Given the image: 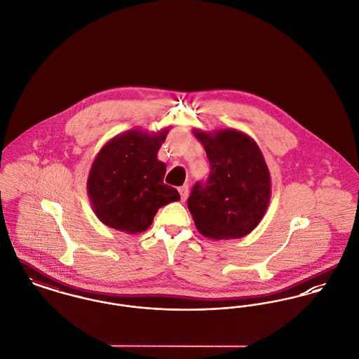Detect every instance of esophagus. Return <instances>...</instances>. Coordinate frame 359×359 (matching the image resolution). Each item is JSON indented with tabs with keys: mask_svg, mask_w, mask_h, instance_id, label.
<instances>
[{
	"mask_svg": "<svg viewBox=\"0 0 359 359\" xmlns=\"http://www.w3.org/2000/svg\"><path fill=\"white\" fill-rule=\"evenodd\" d=\"M178 191H180V194H181V200H182V201H185V200L188 198L189 196L188 185H184V187H181V188L178 189Z\"/></svg>",
	"mask_w": 359,
	"mask_h": 359,
	"instance_id": "esophagus-1",
	"label": "esophagus"
}]
</instances>
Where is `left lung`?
<instances>
[{"label": "left lung", "instance_id": "1", "mask_svg": "<svg viewBox=\"0 0 359 359\" xmlns=\"http://www.w3.org/2000/svg\"><path fill=\"white\" fill-rule=\"evenodd\" d=\"M210 163L207 184H196L188 208L198 232L209 239H239L264 219L271 180L257 142L242 131L193 130Z\"/></svg>", "mask_w": 359, "mask_h": 359}]
</instances>
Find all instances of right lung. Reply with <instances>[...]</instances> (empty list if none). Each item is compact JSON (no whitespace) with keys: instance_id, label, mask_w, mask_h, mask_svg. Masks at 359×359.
Returning <instances> with one entry per match:
<instances>
[{"instance_id":"add662e5","label":"right lung","mask_w":359,"mask_h":359,"mask_svg":"<svg viewBox=\"0 0 359 359\" xmlns=\"http://www.w3.org/2000/svg\"><path fill=\"white\" fill-rule=\"evenodd\" d=\"M170 128L151 133L133 128L102 146L88 177V196L101 223L140 233L159 208L180 201L177 189L163 184L166 165L158 159Z\"/></svg>"}]
</instances>
